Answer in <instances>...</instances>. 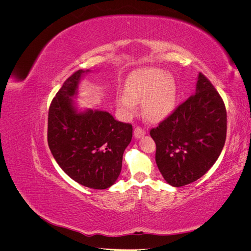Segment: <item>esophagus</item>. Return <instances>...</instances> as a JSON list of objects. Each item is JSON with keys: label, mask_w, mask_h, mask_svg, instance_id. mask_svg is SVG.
I'll use <instances>...</instances> for the list:
<instances>
[{"label": "esophagus", "mask_w": 251, "mask_h": 251, "mask_svg": "<svg viewBox=\"0 0 251 251\" xmlns=\"http://www.w3.org/2000/svg\"><path fill=\"white\" fill-rule=\"evenodd\" d=\"M146 135V130H143L142 127H139V126H137L134 130V136H135V138H141L142 136H144Z\"/></svg>", "instance_id": "obj_1"}]
</instances>
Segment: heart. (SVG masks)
<instances>
[{"label":"heart","mask_w":251,"mask_h":251,"mask_svg":"<svg viewBox=\"0 0 251 251\" xmlns=\"http://www.w3.org/2000/svg\"><path fill=\"white\" fill-rule=\"evenodd\" d=\"M126 94L118 96V105L126 115H133L136 103H142L143 115L151 123H158L173 112L177 87L173 77L156 68H142L133 72L126 81Z\"/></svg>","instance_id":"heart-1"}]
</instances>
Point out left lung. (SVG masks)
I'll return each instance as SVG.
<instances>
[{
  "label": "left lung",
  "mask_w": 251,
  "mask_h": 251,
  "mask_svg": "<svg viewBox=\"0 0 251 251\" xmlns=\"http://www.w3.org/2000/svg\"><path fill=\"white\" fill-rule=\"evenodd\" d=\"M227 115L223 100L199 73L196 92L151 130L156 163L164 180L179 187L201 178L223 150Z\"/></svg>",
  "instance_id": "1"
}]
</instances>
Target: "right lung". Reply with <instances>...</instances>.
<instances>
[{
    "instance_id": "right-lung-1",
    "label": "right lung",
    "mask_w": 251,
    "mask_h": 251,
    "mask_svg": "<svg viewBox=\"0 0 251 251\" xmlns=\"http://www.w3.org/2000/svg\"><path fill=\"white\" fill-rule=\"evenodd\" d=\"M90 70H78L68 78L50 104L48 144L68 176L94 189H105L117 180L123 156L132 140L131 125L115 120L107 111L79 110L73 98Z\"/></svg>"
}]
</instances>
